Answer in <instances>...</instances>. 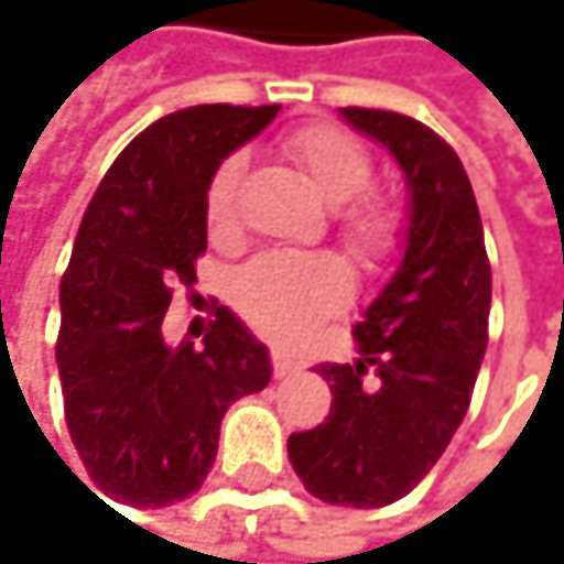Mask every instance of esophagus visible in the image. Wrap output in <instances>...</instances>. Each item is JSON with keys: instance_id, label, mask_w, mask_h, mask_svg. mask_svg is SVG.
Masks as SVG:
<instances>
[{"instance_id": "1", "label": "esophagus", "mask_w": 564, "mask_h": 564, "mask_svg": "<svg viewBox=\"0 0 564 564\" xmlns=\"http://www.w3.org/2000/svg\"><path fill=\"white\" fill-rule=\"evenodd\" d=\"M297 373V364L284 354H273V377L276 380H284V377H294Z\"/></svg>"}]
</instances>
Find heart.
<instances>
[{
	"mask_svg": "<svg viewBox=\"0 0 564 564\" xmlns=\"http://www.w3.org/2000/svg\"><path fill=\"white\" fill-rule=\"evenodd\" d=\"M288 154L317 187V194L340 207L337 224L350 250L364 260L383 257L400 230V217L390 204L364 197L373 184V158L367 148L327 124L297 131L288 141ZM243 161L224 158L207 184V227L214 237L234 230L237 184ZM350 270L334 253H260L234 276V304L243 321L270 340H297L321 317L334 314L350 297Z\"/></svg>",
	"mask_w": 564,
	"mask_h": 564,
	"instance_id": "obj_1",
	"label": "heart"
}]
</instances>
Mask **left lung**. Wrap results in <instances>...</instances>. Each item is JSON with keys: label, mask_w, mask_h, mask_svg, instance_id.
I'll return each mask as SVG.
<instances>
[{"label": "left lung", "mask_w": 564, "mask_h": 564, "mask_svg": "<svg viewBox=\"0 0 564 564\" xmlns=\"http://www.w3.org/2000/svg\"><path fill=\"white\" fill-rule=\"evenodd\" d=\"M406 177L400 263L354 327L357 360L321 364L330 416L288 440L304 489L330 506L380 509L436 466L456 436L489 344L492 270L459 154L423 121L340 108Z\"/></svg>", "instance_id": "8db88e82"}]
</instances>
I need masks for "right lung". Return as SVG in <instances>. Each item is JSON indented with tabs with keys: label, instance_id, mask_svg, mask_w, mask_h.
<instances>
[{
	"label": "right lung",
	"instance_id": "add662e5",
	"mask_svg": "<svg viewBox=\"0 0 564 564\" xmlns=\"http://www.w3.org/2000/svg\"><path fill=\"white\" fill-rule=\"evenodd\" d=\"M276 105H194L148 124L98 184L58 288L65 423L91 482L115 502L161 509L207 479L220 420L270 383V354L227 307L204 347L161 334L171 288L207 250V184ZM95 496V492H91Z\"/></svg>",
	"mask_w": 564,
	"mask_h": 564
}]
</instances>
